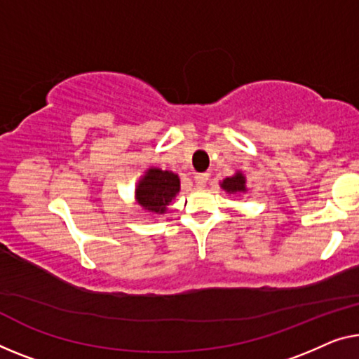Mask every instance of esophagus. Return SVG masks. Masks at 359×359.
<instances>
[{
  "label": "esophagus",
  "mask_w": 359,
  "mask_h": 359,
  "mask_svg": "<svg viewBox=\"0 0 359 359\" xmlns=\"http://www.w3.org/2000/svg\"><path fill=\"white\" fill-rule=\"evenodd\" d=\"M208 182V174H196L195 175V184L198 189H201V187H205Z\"/></svg>",
  "instance_id": "obj_1"
}]
</instances>
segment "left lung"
Returning <instances> with one entry per match:
<instances>
[{"label":"left lung","instance_id":"1","mask_svg":"<svg viewBox=\"0 0 359 359\" xmlns=\"http://www.w3.org/2000/svg\"><path fill=\"white\" fill-rule=\"evenodd\" d=\"M247 179H245V175L242 172H237L232 177H227L221 182V187L222 190H226L227 194H232V195H240V194H245L247 191Z\"/></svg>","mask_w":359,"mask_h":359}]
</instances>
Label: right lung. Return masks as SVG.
I'll use <instances>...</instances> for the list:
<instances>
[{
	"label": "right lung",
	"mask_w": 359,
	"mask_h": 359,
	"mask_svg": "<svg viewBox=\"0 0 359 359\" xmlns=\"http://www.w3.org/2000/svg\"><path fill=\"white\" fill-rule=\"evenodd\" d=\"M180 179L170 170L149 168L138 180L135 189L137 203L151 214H164L172 198L179 194Z\"/></svg>",
	"instance_id": "obj_1"
}]
</instances>
